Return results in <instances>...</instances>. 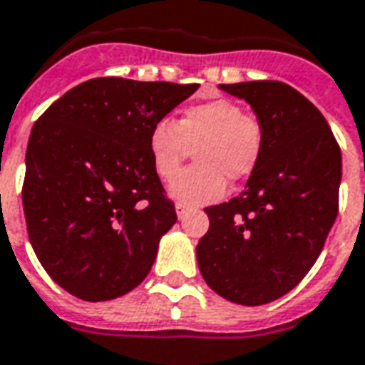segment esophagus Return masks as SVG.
<instances>
[{
  "label": "esophagus",
  "mask_w": 365,
  "mask_h": 365,
  "mask_svg": "<svg viewBox=\"0 0 365 365\" xmlns=\"http://www.w3.org/2000/svg\"><path fill=\"white\" fill-rule=\"evenodd\" d=\"M175 212H178V217L183 218L187 212H190V205L185 203H175Z\"/></svg>",
  "instance_id": "34e87169"
}]
</instances>
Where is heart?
I'll use <instances>...</instances> for the list:
<instances>
[{"instance_id": "obj_1", "label": "heart", "mask_w": 365, "mask_h": 365, "mask_svg": "<svg viewBox=\"0 0 365 365\" xmlns=\"http://www.w3.org/2000/svg\"><path fill=\"white\" fill-rule=\"evenodd\" d=\"M148 155L156 175L170 182L194 148L197 164L175 176L170 195L185 205L215 201L226 180L244 182L263 158L265 129L232 100L193 104L175 121H156L148 133Z\"/></svg>"}]
</instances>
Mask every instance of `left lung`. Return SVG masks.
<instances>
[{"label":"left lung","mask_w":365,"mask_h":365,"mask_svg":"<svg viewBox=\"0 0 365 365\" xmlns=\"http://www.w3.org/2000/svg\"><path fill=\"white\" fill-rule=\"evenodd\" d=\"M244 98L265 129V150L245 190L207 207L197 244L205 282L242 306L279 299L306 277L339 215L341 147L312 102L280 81L218 85Z\"/></svg>","instance_id":"8db88e82"}]
</instances>
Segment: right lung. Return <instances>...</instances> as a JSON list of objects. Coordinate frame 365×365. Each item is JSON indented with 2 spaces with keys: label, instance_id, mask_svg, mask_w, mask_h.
<instances>
[{
  "label": "right lung",
  "instance_id": "1",
  "mask_svg": "<svg viewBox=\"0 0 365 365\" xmlns=\"http://www.w3.org/2000/svg\"><path fill=\"white\" fill-rule=\"evenodd\" d=\"M197 88L100 77L67 91L34 123L24 220L36 257L63 290L106 302L145 280L178 220L148 133Z\"/></svg>",
  "mask_w": 365,
  "mask_h": 365
}]
</instances>
